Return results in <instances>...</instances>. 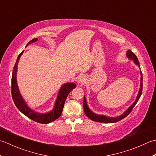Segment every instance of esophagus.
<instances>
[{
    "label": "esophagus",
    "mask_w": 156,
    "mask_h": 156,
    "mask_svg": "<svg viewBox=\"0 0 156 156\" xmlns=\"http://www.w3.org/2000/svg\"><path fill=\"white\" fill-rule=\"evenodd\" d=\"M86 78H85V77H80L79 79H78V81H77V83L79 85H83L85 83V82H86Z\"/></svg>",
    "instance_id": "34e87169"
}]
</instances>
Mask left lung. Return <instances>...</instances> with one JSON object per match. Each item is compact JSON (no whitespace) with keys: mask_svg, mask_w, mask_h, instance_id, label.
<instances>
[{"mask_svg":"<svg viewBox=\"0 0 156 156\" xmlns=\"http://www.w3.org/2000/svg\"><path fill=\"white\" fill-rule=\"evenodd\" d=\"M126 56L129 59L133 60V62H135V64L139 66V68H140V65H139V62L138 60L137 57L136 56V55L133 53L131 50H127L126 52ZM142 90H143V75H142V72L141 71V84H140V89H139V93L137 96H136V100L134 101L131 106H130L128 109H127L125 112H124L122 115H120L119 116H116V117H108L106 116L105 115H100V114H96L94 112H92V111L89 108V107L87 106L86 99H85V97L84 96L83 98V109H84V112L86 114V116L88 117L89 119H91V120H94V121L98 122H108V123H114V122H116L119 121V120L123 119L124 118H125L126 116H128L130 114V112H131V110H133V108L136 105V104L137 103V101L139 100V98L141 97V95L142 94Z\"/></svg>","mask_w":156,"mask_h":156,"instance_id":"1","label":"left lung"}]
</instances>
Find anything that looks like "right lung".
Segmentation results:
<instances>
[{"label": "right lung", "mask_w": 156, "mask_h": 156, "mask_svg": "<svg viewBox=\"0 0 156 156\" xmlns=\"http://www.w3.org/2000/svg\"><path fill=\"white\" fill-rule=\"evenodd\" d=\"M37 40V38H34V39L31 40L30 42L27 43L26 46H27L31 43L36 42ZM23 52V50L19 55L17 61H16L15 64L13 71H12V74L11 94L12 100H13L15 106H17L20 111H21L24 115L27 116L30 119L33 120L37 122L42 124H48L53 122L54 120L58 119L61 115L66 98H67L68 95L71 92V91L76 87V84L74 83H66L63 84L58 91V94L56 100L54 108L50 112L45 114H41L35 112L32 109H31L26 104V103H25L23 98L21 96L20 90H19L17 83V65L19 61H20V57L21 56Z\"/></svg>", "instance_id": "obj_1"}]
</instances>
